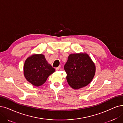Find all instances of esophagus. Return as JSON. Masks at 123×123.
I'll return each mask as SVG.
<instances>
[{"label":"esophagus","mask_w":123,"mask_h":123,"mask_svg":"<svg viewBox=\"0 0 123 123\" xmlns=\"http://www.w3.org/2000/svg\"><path fill=\"white\" fill-rule=\"evenodd\" d=\"M61 66H59L58 67H57V68H55V70H56V71H58V70H59V69H60V68H61Z\"/></svg>","instance_id":"34e87169"}]
</instances>
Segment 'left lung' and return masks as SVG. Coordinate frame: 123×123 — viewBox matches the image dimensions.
<instances>
[{
    "mask_svg": "<svg viewBox=\"0 0 123 123\" xmlns=\"http://www.w3.org/2000/svg\"><path fill=\"white\" fill-rule=\"evenodd\" d=\"M67 80L72 88L78 89L88 85L95 73V66L86 53L71 54L64 66Z\"/></svg>",
    "mask_w": 123,
    "mask_h": 123,
    "instance_id": "obj_1",
    "label": "left lung"
}]
</instances>
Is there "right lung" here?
Segmentation results:
<instances>
[{
    "instance_id": "1",
    "label": "right lung",
    "mask_w": 123,
    "mask_h": 123,
    "mask_svg": "<svg viewBox=\"0 0 123 123\" xmlns=\"http://www.w3.org/2000/svg\"><path fill=\"white\" fill-rule=\"evenodd\" d=\"M55 71V68L48 63L44 55L42 54L29 57L24 66L25 77L28 81L35 86L43 84L48 76Z\"/></svg>"
}]
</instances>
